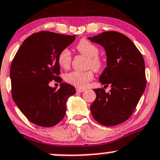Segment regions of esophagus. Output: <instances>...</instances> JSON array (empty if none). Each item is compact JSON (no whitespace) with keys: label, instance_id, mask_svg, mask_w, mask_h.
<instances>
[{"label":"esophagus","instance_id":"1","mask_svg":"<svg viewBox=\"0 0 160 160\" xmlns=\"http://www.w3.org/2000/svg\"><path fill=\"white\" fill-rule=\"evenodd\" d=\"M84 90V89H81V88H77V92H78V93H82V92H83Z\"/></svg>","mask_w":160,"mask_h":160}]
</instances>
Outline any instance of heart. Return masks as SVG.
<instances>
[{"label": "heart", "instance_id": "obj_1", "mask_svg": "<svg viewBox=\"0 0 160 160\" xmlns=\"http://www.w3.org/2000/svg\"><path fill=\"white\" fill-rule=\"evenodd\" d=\"M76 49L80 54L88 58V67H91L95 71H99L103 68L104 60L98 55L99 49L96 45L90 42L88 39L83 38L77 43ZM71 60L72 55L68 49H62L59 52L58 56V62L61 67L64 69L68 68L71 63ZM93 71L90 70L87 71H72L66 74L65 80L77 88H84L88 82L93 79Z\"/></svg>", "mask_w": 160, "mask_h": 160}]
</instances>
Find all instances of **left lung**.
Here are the masks:
<instances>
[{
    "label": "left lung",
    "mask_w": 160,
    "mask_h": 160,
    "mask_svg": "<svg viewBox=\"0 0 160 160\" xmlns=\"http://www.w3.org/2000/svg\"><path fill=\"white\" fill-rule=\"evenodd\" d=\"M88 39L105 50L107 67L99 80L106 87H111L109 93L103 88L93 90L96 99L90 111L101 125H119L131 117L146 89L142 55L130 38L117 32H104Z\"/></svg>",
    "instance_id": "obj_1"
}]
</instances>
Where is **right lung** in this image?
<instances>
[{
  "mask_svg": "<svg viewBox=\"0 0 160 160\" xmlns=\"http://www.w3.org/2000/svg\"><path fill=\"white\" fill-rule=\"evenodd\" d=\"M74 35L42 31L28 36L11 63V93L24 115L35 125L52 127L66 114V103L76 93L73 86L61 83L56 90L49 85L61 80L58 56L75 40Z\"/></svg>",
  "mask_w": 160,
  "mask_h": 160,
  "instance_id": "add662e5",
  "label": "right lung"
}]
</instances>
